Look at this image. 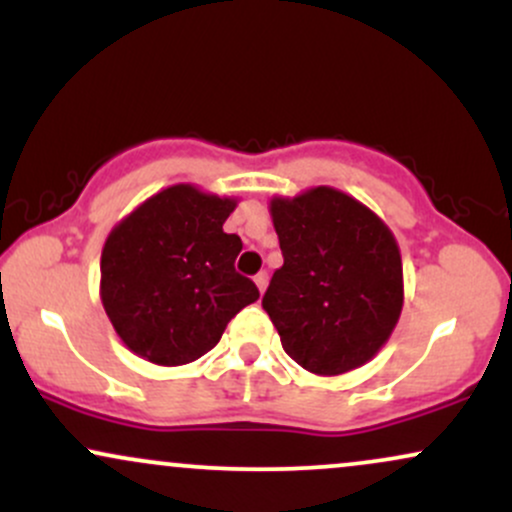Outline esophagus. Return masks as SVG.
<instances>
[{
	"label": "esophagus",
	"mask_w": 512,
	"mask_h": 512,
	"mask_svg": "<svg viewBox=\"0 0 512 512\" xmlns=\"http://www.w3.org/2000/svg\"><path fill=\"white\" fill-rule=\"evenodd\" d=\"M255 284H257V289H260L262 293H264V289H267V284H269V274L267 272H260L255 276Z\"/></svg>",
	"instance_id": "obj_1"
}]
</instances>
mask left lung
<instances>
[{
  "mask_svg": "<svg viewBox=\"0 0 512 512\" xmlns=\"http://www.w3.org/2000/svg\"><path fill=\"white\" fill-rule=\"evenodd\" d=\"M284 264L262 308L281 346L315 375H342L383 349L404 303L402 257L390 228L334 187L269 204Z\"/></svg>",
  "mask_w": 512,
  "mask_h": 512,
  "instance_id": "obj_1",
  "label": "left lung"
}]
</instances>
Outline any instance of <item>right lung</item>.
<instances>
[{"label":"right lung","instance_id":"obj_1","mask_svg":"<svg viewBox=\"0 0 512 512\" xmlns=\"http://www.w3.org/2000/svg\"><path fill=\"white\" fill-rule=\"evenodd\" d=\"M236 199L173 185L110 231L101 255V301L129 351L158 366L197 361L260 291L233 262L243 250L223 233Z\"/></svg>","mask_w":512,"mask_h":512}]
</instances>
